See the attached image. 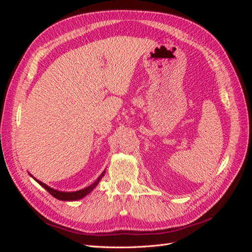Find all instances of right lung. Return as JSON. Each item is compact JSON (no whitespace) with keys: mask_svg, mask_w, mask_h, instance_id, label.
Returning <instances> with one entry per match:
<instances>
[{"mask_svg":"<svg viewBox=\"0 0 252 252\" xmlns=\"http://www.w3.org/2000/svg\"><path fill=\"white\" fill-rule=\"evenodd\" d=\"M29 174H30V173H29ZM104 174H105V171H103L102 174L100 175V177H98V178L95 180V182L94 183V184H91L90 186H88V187H86V188H84V189H81V190H78V191H71V192L59 191V190L53 189V188L47 186L46 184H44V183H42L41 181L34 179L32 174H30V175H32V178H33L37 183H39V184H40L43 188L46 189L47 191H48L52 196H55L56 199L61 200V201H77V200L82 199V197H84V196H86L87 194H89L91 191H93V190L95 188V186L98 184V182H100L101 179L104 177Z\"/></svg>","mask_w":252,"mask_h":252,"instance_id":"obj_1","label":"right lung"}]
</instances>
